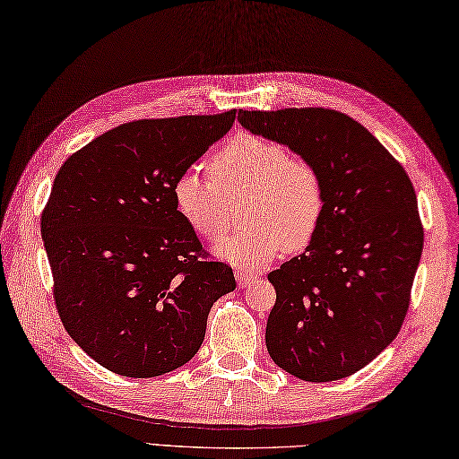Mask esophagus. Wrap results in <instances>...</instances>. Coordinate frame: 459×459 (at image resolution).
Wrapping results in <instances>:
<instances>
[{"instance_id":"esophagus-1","label":"esophagus","mask_w":459,"mask_h":459,"mask_svg":"<svg viewBox=\"0 0 459 459\" xmlns=\"http://www.w3.org/2000/svg\"><path fill=\"white\" fill-rule=\"evenodd\" d=\"M236 279H238V285L239 287H246L249 283H254L255 275L254 273H246V271H236Z\"/></svg>"}]
</instances>
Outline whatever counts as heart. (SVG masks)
I'll use <instances>...</instances> for the list:
<instances>
[{"mask_svg":"<svg viewBox=\"0 0 459 459\" xmlns=\"http://www.w3.org/2000/svg\"><path fill=\"white\" fill-rule=\"evenodd\" d=\"M205 180L190 168L172 186L174 205L188 228L208 241H221L239 202L241 223L218 254L238 265L259 267L281 251L301 254L315 243L326 212L325 180L311 160L295 156L277 140L239 134L208 160Z\"/></svg>","mask_w":459,"mask_h":459,"instance_id":"1","label":"heart"}]
</instances>
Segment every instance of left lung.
<instances>
[{
    "label": "left lung",
    "mask_w": 459,
    "mask_h": 459,
    "mask_svg": "<svg viewBox=\"0 0 459 459\" xmlns=\"http://www.w3.org/2000/svg\"><path fill=\"white\" fill-rule=\"evenodd\" d=\"M238 120L311 160L326 190L313 246L267 275L277 291L269 357L307 382L351 377L406 319L424 247L414 186L396 158L339 110L239 108Z\"/></svg>",
    "instance_id": "1"
}]
</instances>
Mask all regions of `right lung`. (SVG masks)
Returning <instances> with one entry per match:
<instances>
[{
  "instance_id": "1",
  "label": "right lung",
  "mask_w": 459,
  "mask_h": 459,
  "mask_svg": "<svg viewBox=\"0 0 459 459\" xmlns=\"http://www.w3.org/2000/svg\"><path fill=\"white\" fill-rule=\"evenodd\" d=\"M221 115L143 118L97 136L55 176L41 213L65 331L130 378L180 368L200 351L212 305L236 289L178 216L172 186L231 128Z\"/></svg>"
}]
</instances>
